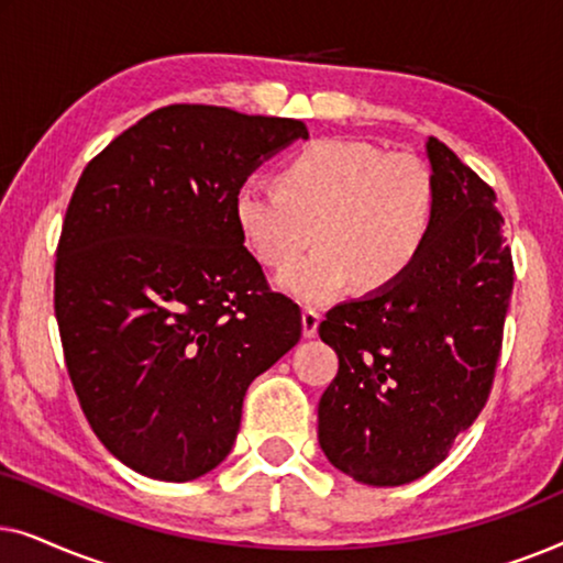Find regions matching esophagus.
I'll return each mask as SVG.
<instances>
[{
	"mask_svg": "<svg viewBox=\"0 0 563 563\" xmlns=\"http://www.w3.org/2000/svg\"><path fill=\"white\" fill-rule=\"evenodd\" d=\"M318 325H320V312L310 310V307L302 310V335L314 338V335H318Z\"/></svg>",
	"mask_w": 563,
	"mask_h": 563,
	"instance_id": "esophagus-1",
	"label": "esophagus"
}]
</instances>
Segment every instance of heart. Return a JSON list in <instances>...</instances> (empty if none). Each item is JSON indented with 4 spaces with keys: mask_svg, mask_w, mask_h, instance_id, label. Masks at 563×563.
I'll use <instances>...</instances> for the list:
<instances>
[{
    "mask_svg": "<svg viewBox=\"0 0 563 563\" xmlns=\"http://www.w3.org/2000/svg\"><path fill=\"white\" fill-rule=\"evenodd\" d=\"M235 220L268 268L289 266L312 235L318 249L284 272L279 287L320 305L351 282L382 291L410 272L433 233L435 187L420 161L330 137L295 153L279 184L243 181Z\"/></svg>",
    "mask_w": 563,
    "mask_h": 563,
    "instance_id": "b5f03b06",
    "label": "heart"
}]
</instances>
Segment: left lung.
<instances>
[{
    "mask_svg": "<svg viewBox=\"0 0 563 563\" xmlns=\"http://www.w3.org/2000/svg\"><path fill=\"white\" fill-rule=\"evenodd\" d=\"M435 220L402 279L333 307L320 338L338 353L318 441L372 487L420 479L487 402L512 295L497 197L449 145L428 137Z\"/></svg>",
    "mask_w": 563,
    "mask_h": 563,
    "instance_id": "left-lung-1",
    "label": "left lung"
}]
</instances>
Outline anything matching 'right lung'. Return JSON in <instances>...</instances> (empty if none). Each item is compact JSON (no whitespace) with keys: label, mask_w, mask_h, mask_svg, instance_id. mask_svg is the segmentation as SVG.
I'll list each match as a JSON object with an SVG mask.
<instances>
[{"label":"right lung","mask_w":563,"mask_h":563,"mask_svg":"<svg viewBox=\"0 0 563 563\" xmlns=\"http://www.w3.org/2000/svg\"><path fill=\"white\" fill-rule=\"evenodd\" d=\"M305 122L168 104L91 158L56 251L68 376L104 449L189 482L233 449L249 384L302 335L235 220L241 184Z\"/></svg>","instance_id":"right-lung-1"}]
</instances>
